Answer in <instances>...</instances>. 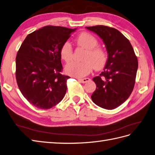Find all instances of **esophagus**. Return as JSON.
<instances>
[{
	"mask_svg": "<svg viewBox=\"0 0 155 155\" xmlns=\"http://www.w3.org/2000/svg\"><path fill=\"white\" fill-rule=\"evenodd\" d=\"M78 81L81 82V83H83V84H85V83H87L90 81V79L88 78H84V79H78Z\"/></svg>",
	"mask_w": 155,
	"mask_h": 155,
	"instance_id": "esophagus-1",
	"label": "esophagus"
}]
</instances>
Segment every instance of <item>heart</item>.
<instances>
[{
	"mask_svg": "<svg viewBox=\"0 0 155 155\" xmlns=\"http://www.w3.org/2000/svg\"><path fill=\"white\" fill-rule=\"evenodd\" d=\"M76 43L78 47L86 50L83 56L81 62H71L65 67L67 74L76 78H82L88 75L93 68L95 70H100L106 66L108 60V55L106 51L100 47L99 41L96 37L87 32L81 33L78 37ZM61 58L68 62L72 58L73 49L70 43H64L60 51Z\"/></svg>",
	"mask_w": 155,
	"mask_h": 155,
	"instance_id": "obj_1",
	"label": "heart"
}]
</instances>
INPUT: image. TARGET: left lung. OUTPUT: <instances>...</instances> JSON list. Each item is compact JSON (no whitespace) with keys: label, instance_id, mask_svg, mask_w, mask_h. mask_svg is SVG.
<instances>
[{"label":"left lung","instance_id":"obj_1","mask_svg":"<svg viewBox=\"0 0 155 155\" xmlns=\"http://www.w3.org/2000/svg\"><path fill=\"white\" fill-rule=\"evenodd\" d=\"M86 28L101 37L108 53L104 71L93 78L97 88L91 99L97 106L112 110L124 103L134 89L137 58L130 41L118 30L105 25Z\"/></svg>","mask_w":155,"mask_h":155}]
</instances>
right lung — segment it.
<instances>
[{
    "mask_svg": "<svg viewBox=\"0 0 155 155\" xmlns=\"http://www.w3.org/2000/svg\"><path fill=\"white\" fill-rule=\"evenodd\" d=\"M75 29L47 25L26 37L16 58V78L21 93L33 106L49 109L64 97L67 80L62 75L60 51Z\"/></svg>",
    "mask_w": 155,
    "mask_h": 155,
    "instance_id": "obj_1",
    "label": "right lung"
}]
</instances>
